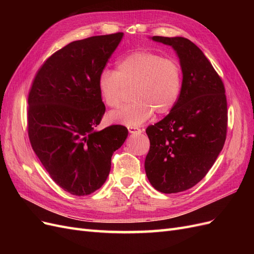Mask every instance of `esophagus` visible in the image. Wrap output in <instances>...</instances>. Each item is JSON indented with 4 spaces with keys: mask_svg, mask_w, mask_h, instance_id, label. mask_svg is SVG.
I'll return each mask as SVG.
<instances>
[{
    "mask_svg": "<svg viewBox=\"0 0 254 254\" xmlns=\"http://www.w3.org/2000/svg\"><path fill=\"white\" fill-rule=\"evenodd\" d=\"M128 130H129L130 133H139V132L142 131V130L139 127H135V126L128 127Z\"/></svg>",
    "mask_w": 254,
    "mask_h": 254,
    "instance_id": "esophagus-1",
    "label": "esophagus"
}]
</instances>
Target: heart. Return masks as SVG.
<instances>
[{
  "mask_svg": "<svg viewBox=\"0 0 254 254\" xmlns=\"http://www.w3.org/2000/svg\"><path fill=\"white\" fill-rule=\"evenodd\" d=\"M182 70L176 59L158 53L136 51L122 58L117 72L105 68L99 73L97 87L104 103L118 108L131 90L134 101L108 115L110 122L127 126L140 125L152 117L171 112L182 90Z\"/></svg>",
  "mask_w": 254,
  "mask_h": 254,
  "instance_id": "heart-1",
  "label": "heart"
}]
</instances>
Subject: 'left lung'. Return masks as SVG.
Wrapping results in <instances>:
<instances>
[{"label": "left lung", "instance_id": "left-lung-1", "mask_svg": "<svg viewBox=\"0 0 254 254\" xmlns=\"http://www.w3.org/2000/svg\"><path fill=\"white\" fill-rule=\"evenodd\" d=\"M152 40L172 45L183 74L175 108L146 128V175L157 190L173 194L196 186L216 161L227 137V97L220 76L196 44L182 37Z\"/></svg>", "mask_w": 254, "mask_h": 254}]
</instances>
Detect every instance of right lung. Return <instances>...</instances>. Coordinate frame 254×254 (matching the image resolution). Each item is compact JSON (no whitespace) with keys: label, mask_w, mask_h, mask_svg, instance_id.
Masks as SVG:
<instances>
[{"label":"right lung","mask_w":254,"mask_h":254,"mask_svg":"<svg viewBox=\"0 0 254 254\" xmlns=\"http://www.w3.org/2000/svg\"><path fill=\"white\" fill-rule=\"evenodd\" d=\"M123 33L73 41L37 71L28 93L30 145L51 178L67 193L86 196L105 183L111 157L125 142V126L101 131L106 111L97 79Z\"/></svg>","instance_id":"obj_1"}]
</instances>
